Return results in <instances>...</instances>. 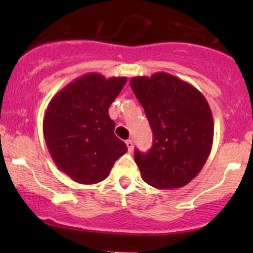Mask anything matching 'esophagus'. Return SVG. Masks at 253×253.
Returning a JSON list of instances; mask_svg holds the SVG:
<instances>
[{"mask_svg": "<svg viewBox=\"0 0 253 253\" xmlns=\"http://www.w3.org/2000/svg\"><path fill=\"white\" fill-rule=\"evenodd\" d=\"M126 145H127V149H128V152H132V150H133V141H132V139H127Z\"/></svg>", "mask_w": 253, "mask_h": 253, "instance_id": "obj_1", "label": "esophagus"}]
</instances>
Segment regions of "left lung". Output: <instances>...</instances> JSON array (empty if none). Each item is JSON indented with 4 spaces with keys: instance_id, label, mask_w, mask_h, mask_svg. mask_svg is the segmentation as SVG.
I'll return each instance as SVG.
<instances>
[{
    "instance_id": "left-lung-1",
    "label": "left lung",
    "mask_w": 253,
    "mask_h": 253,
    "mask_svg": "<svg viewBox=\"0 0 253 253\" xmlns=\"http://www.w3.org/2000/svg\"><path fill=\"white\" fill-rule=\"evenodd\" d=\"M129 84L153 131L149 152H134L142 178L160 190L183 187L211 154L214 122L208 101L195 86L167 72L133 77Z\"/></svg>"
}]
</instances>
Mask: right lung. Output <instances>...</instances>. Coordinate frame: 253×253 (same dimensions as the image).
Returning a JSON list of instances; mask_svg holds the SVG:
<instances>
[{"mask_svg":"<svg viewBox=\"0 0 253 253\" xmlns=\"http://www.w3.org/2000/svg\"><path fill=\"white\" fill-rule=\"evenodd\" d=\"M126 77L106 79L86 73L61 89L48 103L42 122L45 142L56 167L73 181L105 180L127 145L114 133L109 108Z\"/></svg>","mask_w":253,"mask_h":253,"instance_id":"obj_1","label":"right lung"}]
</instances>
